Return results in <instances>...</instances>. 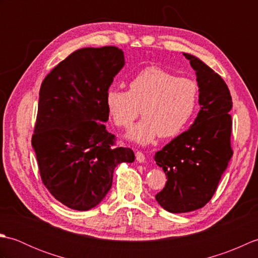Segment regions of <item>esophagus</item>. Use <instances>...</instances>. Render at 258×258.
Instances as JSON below:
<instances>
[{
	"label": "esophagus",
	"mask_w": 258,
	"mask_h": 258,
	"mask_svg": "<svg viewBox=\"0 0 258 258\" xmlns=\"http://www.w3.org/2000/svg\"><path fill=\"white\" fill-rule=\"evenodd\" d=\"M135 156H136V161H138L139 163H144L145 162V155L142 152H136Z\"/></svg>",
	"instance_id": "34e87169"
}]
</instances>
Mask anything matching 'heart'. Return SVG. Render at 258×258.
I'll list each match as a JSON object with an SVG mask.
<instances>
[{
  "mask_svg": "<svg viewBox=\"0 0 258 258\" xmlns=\"http://www.w3.org/2000/svg\"><path fill=\"white\" fill-rule=\"evenodd\" d=\"M199 98V84L194 80L150 67L130 81L128 91L109 89L105 102L113 122L123 128L133 124L141 107L144 117L127 138L146 145L158 135L171 138L182 132L193 117Z\"/></svg>",
  "mask_w": 258,
  "mask_h": 258,
  "instance_id": "1",
  "label": "heart"
}]
</instances>
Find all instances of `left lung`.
I'll return each instance as SVG.
<instances>
[{
  "instance_id": "left-lung-1",
  "label": "left lung",
  "mask_w": 258,
  "mask_h": 258,
  "mask_svg": "<svg viewBox=\"0 0 258 258\" xmlns=\"http://www.w3.org/2000/svg\"><path fill=\"white\" fill-rule=\"evenodd\" d=\"M200 89L201 109L190 127L158 151L154 160L166 175L165 187L155 195L164 210L187 213L206 205L231 161L232 96L217 73L191 54Z\"/></svg>"
}]
</instances>
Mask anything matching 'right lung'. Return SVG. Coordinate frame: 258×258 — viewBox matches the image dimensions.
Returning a JSON list of instances; mask_svg holds the SVG:
<instances>
[{
    "mask_svg": "<svg viewBox=\"0 0 258 258\" xmlns=\"http://www.w3.org/2000/svg\"><path fill=\"white\" fill-rule=\"evenodd\" d=\"M125 64L116 46L84 47L56 65L42 82L32 138L41 178L50 193L75 211L100 204L114 169L133 163L134 152L114 145L106 131V93Z\"/></svg>",
    "mask_w": 258,
    "mask_h": 258,
    "instance_id": "obj_1",
    "label": "right lung"
}]
</instances>
